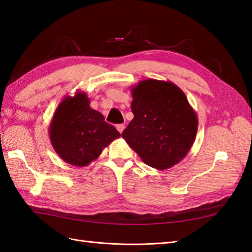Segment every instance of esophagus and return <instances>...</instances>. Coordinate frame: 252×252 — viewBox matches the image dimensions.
I'll return each mask as SVG.
<instances>
[{
	"mask_svg": "<svg viewBox=\"0 0 252 252\" xmlns=\"http://www.w3.org/2000/svg\"><path fill=\"white\" fill-rule=\"evenodd\" d=\"M116 127H117V130H118V131H119L120 133H122V132H123V130H125V127H126V126H125V125H118Z\"/></svg>",
	"mask_w": 252,
	"mask_h": 252,
	"instance_id": "34e87169",
	"label": "esophagus"
}]
</instances>
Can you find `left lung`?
Masks as SVG:
<instances>
[{
	"mask_svg": "<svg viewBox=\"0 0 252 252\" xmlns=\"http://www.w3.org/2000/svg\"><path fill=\"white\" fill-rule=\"evenodd\" d=\"M131 92L134 118L122 137L149 167H173L195 142L197 114L183 91L171 81L142 80Z\"/></svg>",
	"mask_w": 252,
	"mask_h": 252,
	"instance_id": "left-lung-1",
	"label": "left lung"
}]
</instances>
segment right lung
Masks as SVG:
<instances>
[{
	"mask_svg": "<svg viewBox=\"0 0 252 252\" xmlns=\"http://www.w3.org/2000/svg\"><path fill=\"white\" fill-rule=\"evenodd\" d=\"M49 134L56 154L74 167L90 164L105 147L121 136L99 111L91 108L84 92L63 97L53 115Z\"/></svg>",
	"mask_w": 252,
	"mask_h": 252,
	"instance_id": "1",
	"label": "right lung"
}]
</instances>
